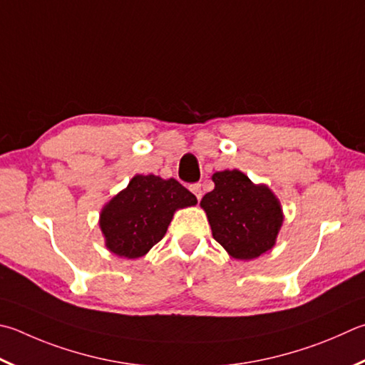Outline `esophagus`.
I'll return each instance as SVG.
<instances>
[{"mask_svg": "<svg viewBox=\"0 0 365 365\" xmlns=\"http://www.w3.org/2000/svg\"><path fill=\"white\" fill-rule=\"evenodd\" d=\"M190 190H191V193H193V195L196 196V200L201 201V197H202L201 183H193V185H191V187H190Z\"/></svg>", "mask_w": 365, "mask_h": 365, "instance_id": "obj_1", "label": "esophagus"}]
</instances>
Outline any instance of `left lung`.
I'll list each match as a JSON object with an SVG mask.
<instances>
[{
	"mask_svg": "<svg viewBox=\"0 0 365 365\" xmlns=\"http://www.w3.org/2000/svg\"><path fill=\"white\" fill-rule=\"evenodd\" d=\"M215 188L204 195L212 236L237 260H252L274 246L282 225L279 201L264 185H254L240 170L212 175Z\"/></svg>",
	"mask_w": 365,
	"mask_h": 365,
	"instance_id": "1",
	"label": "left lung"
}]
</instances>
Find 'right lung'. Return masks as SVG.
Instances as JSON below:
<instances>
[{"mask_svg":"<svg viewBox=\"0 0 365 365\" xmlns=\"http://www.w3.org/2000/svg\"><path fill=\"white\" fill-rule=\"evenodd\" d=\"M197 202L175 178L135 175L101 214L107 247L124 258H138L160 242L177 209Z\"/></svg>","mask_w":365,"mask_h":365,"instance_id":"obj_1","label":"right lung"}]
</instances>
